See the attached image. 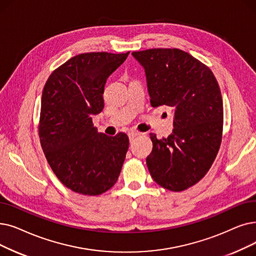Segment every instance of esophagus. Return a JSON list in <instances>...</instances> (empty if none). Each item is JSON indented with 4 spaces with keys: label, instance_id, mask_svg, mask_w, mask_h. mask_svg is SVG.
<instances>
[{
    "label": "esophagus",
    "instance_id": "1",
    "mask_svg": "<svg viewBox=\"0 0 256 256\" xmlns=\"http://www.w3.org/2000/svg\"><path fill=\"white\" fill-rule=\"evenodd\" d=\"M140 135V132H128V138L130 141L134 140L136 137H138Z\"/></svg>",
    "mask_w": 256,
    "mask_h": 256
}]
</instances>
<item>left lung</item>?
I'll use <instances>...</instances> for the list:
<instances>
[{
    "instance_id": "left-lung-1",
    "label": "left lung",
    "mask_w": 256,
    "mask_h": 256,
    "mask_svg": "<svg viewBox=\"0 0 256 256\" xmlns=\"http://www.w3.org/2000/svg\"><path fill=\"white\" fill-rule=\"evenodd\" d=\"M146 71L152 106L174 110L168 138L150 134L146 164L154 181L172 192L196 184L212 165L222 141L223 99L211 70L180 49L132 52Z\"/></svg>"
}]
</instances>
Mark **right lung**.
<instances>
[{"mask_svg": "<svg viewBox=\"0 0 256 256\" xmlns=\"http://www.w3.org/2000/svg\"><path fill=\"white\" fill-rule=\"evenodd\" d=\"M130 52L78 54L52 72L42 95L38 134L60 181L86 196L106 192L118 180L128 150L124 132H98L92 116L104 106L108 77Z\"/></svg>", "mask_w": 256, "mask_h": 256, "instance_id": "obj_1", "label": "right lung"}]
</instances>
